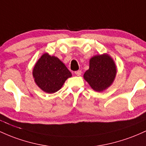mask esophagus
I'll list each match as a JSON object with an SVG mask.
<instances>
[{"instance_id":"esophagus-1","label":"esophagus","mask_w":146,"mask_h":146,"mask_svg":"<svg viewBox=\"0 0 146 146\" xmlns=\"http://www.w3.org/2000/svg\"><path fill=\"white\" fill-rule=\"evenodd\" d=\"M74 73H75V74L76 75V76H81V70H78V71H76Z\"/></svg>"}]
</instances>
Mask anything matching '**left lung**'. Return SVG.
<instances>
[{
    "mask_svg": "<svg viewBox=\"0 0 146 146\" xmlns=\"http://www.w3.org/2000/svg\"><path fill=\"white\" fill-rule=\"evenodd\" d=\"M116 75L117 66L114 60L108 54H103L92 57L83 78L94 90L103 92L112 84Z\"/></svg>",
    "mask_w": 146,
    "mask_h": 146,
    "instance_id": "8db88e82",
    "label": "left lung"
}]
</instances>
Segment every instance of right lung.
Segmentation results:
<instances>
[{"instance_id": "add662e5", "label": "right lung", "mask_w": 146, "mask_h": 146, "mask_svg": "<svg viewBox=\"0 0 146 146\" xmlns=\"http://www.w3.org/2000/svg\"><path fill=\"white\" fill-rule=\"evenodd\" d=\"M32 75L38 87L49 94L55 93L72 75L64 63L54 56L43 54L37 60Z\"/></svg>"}]
</instances>
